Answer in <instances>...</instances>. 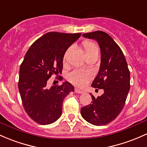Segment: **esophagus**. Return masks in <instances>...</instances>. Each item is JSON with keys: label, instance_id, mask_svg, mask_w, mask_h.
<instances>
[{"label": "esophagus", "instance_id": "34e87169", "mask_svg": "<svg viewBox=\"0 0 147 147\" xmlns=\"http://www.w3.org/2000/svg\"><path fill=\"white\" fill-rule=\"evenodd\" d=\"M75 93H84V91H82V90L79 89L78 88H75Z\"/></svg>", "mask_w": 147, "mask_h": 147}]
</instances>
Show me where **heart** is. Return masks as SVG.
<instances>
[{
  "instance_id": "1",
  "label": "heart",
  "mask_w": 147,
  "mask_h": 147,
  "mask_svg": "<svg viewBox=\"0 0 147 147\" xmlns=\"http://www.w3.org/2000/svg\"><path fill=\"white\" fill-rule=\"evenodd\" d=\"M82 47L84 49L87 58L93 55H98V45L93 41H85L82 43ZM71 47L68 48L66 51L63 56L64 62L65 61L66 56L68 54ZM93 77V73L89 70H75L71 72L67 76V80L69 82L77 86L82 87L86 84L87 82L89 81Z\"/></svg>"
}]
</instances>
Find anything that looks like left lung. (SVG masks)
Masks as SVG:
<instances>
[{"label":"left lung","instance_id":"obj_1","mask_svg":"<svg viewBox=\"0 0 147 147\" xmlns=\"http://www.w3.org/2000/svg\"><path fill=\"white\" fill-rule=\"evenodd\" d=\"M83 36L99 44L100 67L91 86L103 89L104 93L98 98L90 93L92 102L82 108L81 114L88 123L104 125L114 121L123 109L130 87V71L122 50L107 33L97 30Z\"/></svg>","mask_w":147,"mask_h":147}]
</instances>
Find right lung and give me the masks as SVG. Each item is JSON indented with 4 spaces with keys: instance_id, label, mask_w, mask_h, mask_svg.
Masks as SVG:
<instances>
[{
    "instance_id": "obj_1",
    "label": "right lung",
    "mask_w": 147,
    "mask_h": 147,
    "mask_svg": "<svg viewBox=\"0 0 147 147\" xmlns=\"http://www.w3.org/2000/svg\"><path fill=\"white\" fill-rule=\"evenodd\" d=\"M81 33L49 32L32 44L19 69V91L26 112L41 125L55 122L62 114L63 102L74 86L65 82L49 88L48 80L61 73L66 50ZM59 80L62 77H56Z\"/></svg>"
}]
</instances>
